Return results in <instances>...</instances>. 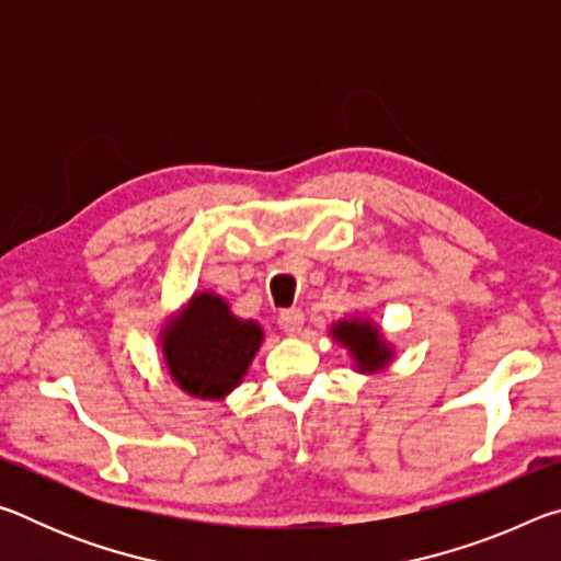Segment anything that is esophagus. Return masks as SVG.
Returning <instances> with one entry per match:
<instances>
[{
  "label": "esophagus",
  "mask_w": 561,
  "mask_h": 561,
  "mask_svg": "<svg viewBox=\"0 0 561 561\" xmlns=\"http://www.w3.org/2000/svg\"><path fill=\"white\" fill-rule=\"evenodd\" d=\"M279 327L291 336L299 334L304 327V311L301 309H284L279 314Z\"/></svg>",
  "instance_id": "1"
}]
</instances>
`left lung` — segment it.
<instances>
[{
    "label": "left lung",
    "mask_w": 561,
    "mask_h": 561,
    "mask_svg": "<svg viewBox=\"0 0 561 561\" xmlns=\"http://www.w3.org/2000/svg\"><path fill=\"white\" fill-rule=\"evenodd\" d=\"M331 336L341 341V344L351 351V356L356 360V368L364 374L378 371V368H383L393 356V351L388 348L386 341L381 339V331L366 319L339 321V324L331 329Z\"/></svg>",
    "instance_id": "left-lung-1"
}]
</instances>
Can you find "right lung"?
Returning <instances> with one entry per match:
<instances>
[{"label":"right lung","instance_id":"add662e5","mask_svg":"<svg viewBox=\"0 0 561 561\" xmlns=\"http://www.w3.org/2000/svg\"><path fill=\"white\" fill-rule=\"evenodd\" d=\"M260 344V324L232 317L230 304L210 291L195 294L185 314L163 331L170 378L185 393L210 401L242 381Z\"/></svg>","mask_w":561,"mask_h":561}]
</instances>
